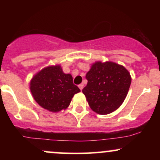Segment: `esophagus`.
I'll return each mask as SVG.
<instances>
[{"label":"esophagus","instance_id":"34e87169","mask_svg":"<svg viewBox=\"0 0 160 160\" xmlns=\"http://www.w3.org/2000/svg\"><path fill=\"white\" fill-rule=\"evenodd\" d=\"M83 86H84V84L83 83H80V85H79V88H80V90H82V89H83Z\"/></svg>","mask_w":160,"mask_h":160}]
</instances>
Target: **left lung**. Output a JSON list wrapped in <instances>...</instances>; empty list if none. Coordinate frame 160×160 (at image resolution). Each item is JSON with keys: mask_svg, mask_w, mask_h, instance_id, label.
I'll use <instances>...</instances> for the list:
<instances>
[{"mask_svg": "<svg viewBox=\"0 0 160 160\" xmlns=\"http://www.w3.org/2000/svg\"><path fill=\"white\" fill-rule=\"evenodd\" d=\"M88 82L82 92L93 111L105 115L123 103L131 85L130 73L113 62L97 61L86 75Z\"/></svg>", "mask_w": 160, "mask_h": 160, "instance_id": "left-lung-1", "label": "left lung"}]
</instances>
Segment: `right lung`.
I'll list each match as a JSON object with an SVG mask.
<instances>
[{
	"label": "right lung",
	"mask_w": 160,
	"mask_h": 160,
	"mask_svg": "<svg viewBox=\"0 0 160 160\" xmlns=\"http://www.w3.org/2000/svg\"><path fill=\"white\" fill-rule=\"evenodd\" d=\"M30 90L40 107L53 113L68 108L74 95L80 92L71 74H65L59 65L47 66L34 74Z\"/></svg>",
	"instance_id": "obj_1"
}]
</instances>
